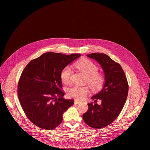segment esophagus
Wrapping results in <instances>:
<instances>
[{"mask_svg": "<svg viewBox=\"0 0 150 150\" xmlns=\"http://www.w3.org/2000/svg\"><path fill=\"white\" fill-rule=\"evenodd\" d=\"M80 103V101H79L78 100H74V103L75 104H79Z\"/></svg>", "mask_w": 150, "mask_h": 150, "instance_id": "1", "label": "esophagus"}]
</instances>
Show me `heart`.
Returning a JSON list of instances; mask_svg holds the SVG:
<instances>
[{
	"mask_svg": "<svg viewBox=\"0 0 150 150\" xmlns=\"http://www.w3.org/2000/svg\"><path fill=\"white\" fill-rule=\"evenodd\" d=\"M76 67L86 76V83L94 91H98L102 88L105 82V78L102 74L98 73V67L91 61L88 59H82L76 64ZM71 67H65L60 74V78L65 84H69L71 81ZM89 92L87 86L75 85L68 90L67 95L69 98L77 100L83 99Z\"/></svg>",
	"mask_w": 150,
	"mask_h": 150,
	"instance_id": "b5f03b06",
	"label": "heart"
}]
</instances>
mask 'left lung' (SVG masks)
Masks as SVG:
<instances>
[{
  "label": "left lung",
  "instance_id": "left-lung-1",
  "mask_svg": "<svg viewBox=\"0 0 150 150\" xmlns=\"http://www.w3.org/2000/svg\"><path fill=\"white\" fill-rule=\"evenodd\" d=\"M87 56L98 62L105 76L102 90L91 97L95 103H88V110L83 115L87 125L99 129L109 125L118 117L126 102L129 85L121 65L108 56L93 53ZM98 99L102 100L101 105L96 103Z\"/></svg>",
  "mask_w": 150,
  "mask_h": 150
}]
</instances>
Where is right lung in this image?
I'll use <instances>...</instances> for the list:
<instances>
[{"instance_id":"1","label":"right lung","mask_w":150,"mask_h":150,"mask_svg":"<svg viewBox=\"0 0 150 150\" xmlns=\"http://www.w3.org/2000/svg\"><path fill=\"white\" fill-rule=\"evenodd\" d=\"M81 56L48 52L24 68L18 81V98L26 116L35 125L52 130L63 121L64 113L74 100L64 99L60 74Z\"/></svg>"}]
</instances>
